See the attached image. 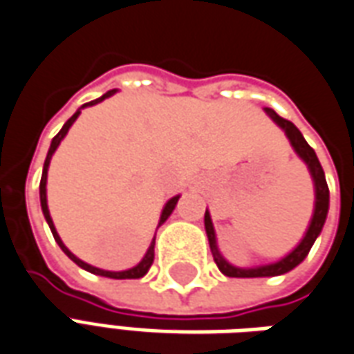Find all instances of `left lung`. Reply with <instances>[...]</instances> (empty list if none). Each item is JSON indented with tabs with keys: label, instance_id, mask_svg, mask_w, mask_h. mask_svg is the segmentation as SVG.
I'll return each instance as SVG.
<instances>
[{
	"label": "left lung",
	"instance_id": "left-lung-1",
	"mask_svg": "<svg viewBox=\"0 0 354 354\" xmlns=\"http://www.w3.org/2000/svg\"><path fill=\"white\" fill-rule=\"evenodd\" d=\"M266 113L270 115L273 122L277 124L279 128H283L286 133V138L290 141V145L296 151V154L300 156L306 164H308V169L311 177H313L315 185V209L313 216H311V223H309V228L306 232V236L301 239L298 247L286 254L285 259L277 260L273 264L266 266H257V268H236L232 266L228 260L224 259L218 247H216V237H215V228H213V223H211V215L209 211H205V216H203V223H205V232H207L209 247H211V252H213V259H215V264L218 266V270L226 275V277H273V275H283V273L290 272L296 266L304 262V259L308 257V252L311 251L315 239L321 234L322 226H324V221H326V215H328V185H326V179H324V171H322V166L317 154L311 147L308 145V141L304 139L301 131L294 126L290 120L279 117L277 113L270 107H266Z\"/></svg>",
	"mask_w": 354,
	"mask_h": 354
}]
</instances>
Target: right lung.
<instances>
[{"mask_svg": "<svg viewBox=\"0 0 354 354\" xmlns=\"http://www.w3.org/2000/svg\"><path fill=\"white\" fill-rule=\"evenodd\" d=\"M117 92V90H109L107 94H103L102 97H97V100H94V102L90 103H84L81 109H84V107H88V105H95V103L103 102L105 97H109V95H113ZM81 109L75 113L73 117L69 118L68 122L62 126V130L56 133L53 138V143H50V149H48V152H46V160H45V166H43V175H41V185H39V198H41V209H43V215H45L46 223H48V226H50V232H53L54 239H56V243L60 245V249L66 254H68L69 259L73 260L75 264L81 266L82 270H86V272L94 273V275H102V277H111V279H139V277H143L147 272H149V268L152 266V260H154V239H156V234H154V239H152V243L149 245V249H147L145 257H143V260L139 262L138 266H133V268H130V270H124V272H107V270H102V268H95V266H90L86 264V262H82L81 259H77L73 252L69 251L68 247L64 245V241L60 239V236H58V232H56V228H54V223L53 218H50V213H48V205H46V171H48V164H50V158H53L54 151L58 149V145H60V141L64 138H66V133H68V130L71 128V124L77 120V117L81 115ZM177 202H179V196H174L169 202L164 205V209H162V215H160V223L158 226H162V224L166 223L167 216L174 213L175 205H177Z\"/></svg>", "mask_w": 354, "mask_h": 354, "instance_id": "add662e5", "label": "right lung"}]
</instances>
